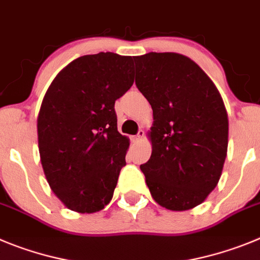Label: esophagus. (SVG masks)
<instances>
[{"label":"esophagus","mask_w":260,"mask_h":260,"mask_svg":"<svg viewBox=\"0 0 260 260\" xmlns=\"http://www.w3.org/2000/svg\"><path fill=\"white\" fill-rule=\"evenodd\" d=\"M143 138H144V132H143V130H139V133H138L137 135L132 137V140L134 143H138V142H140V140H142Z\"/></svg>","instance_id":"esophagus-1"}]
</instances>
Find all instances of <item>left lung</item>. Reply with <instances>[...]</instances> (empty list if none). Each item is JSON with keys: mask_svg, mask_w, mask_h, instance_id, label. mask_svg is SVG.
<instances>
[{"mask_svg": "<svg viewBox=\"0 0 260 260\" xmlns=\"http://www.w3.org/2000/svg\"><path fill=\"white\" fill-rule=\"evenodd\" d=\"M135 83L153 111L151 158L140 165L152 197L184 211L216 187L228 148V114L218 89L188 56L148 52L134 59Z\"/></svg>", "mask_w": 260, "mask_h": 260, "instance_id": "obj_1", "label": "left lung"}]
</instances>
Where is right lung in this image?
<instances>
[{
	"label": "right lung",
	"instance_id": "add662e5",
	"mask_svg": "<svg viewBox=\"0 0 260 260\" xmlns=\"http://www.w3.org/2000/svg\"><path fill=\"white\" fill-rule=\"evenodd\" d=\"M132 56L83 55L56 75L37 117L47 183L70 210L96 213L113 197L130 140L117 130L114 102L134 83Z\"/></svg>",
	"mask_w": 260,
	"mask_h": 260
}]
</instances>
